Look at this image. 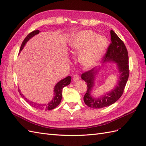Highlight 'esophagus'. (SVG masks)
<instances>
[{
	"mask_svg": "<svg viewBox=\"0 0 146 146\" xmlns=\"http://www.w3.org/2000/svg\"><path fill=\"white\" fill-rule=\"evenodd\" d=\"M73 81H77L80 80V76L78 75V74H74L73 76Z\"/></svg>",
	"mask_w": 146,
	"mask_h": 146,
	"instance_id": "obj_1",
	"label": "esophagus"
}]
</instances>
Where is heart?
<instances>
[{
    "instance_id": "b5f03b06",
    "label": "heart",
    "mask_w": 146,
    "mask_h": 146,
    "mask_svg": "<svg viewBox=\"0 0 146 146\" xmlns=\"http://www.w3.org/2000/svg\"><path fill=\"white\" fill-rule=\"evenodd\" d=\"M68 46L72 53L80 52L78 57L80 63L90 68L98 64L102 58L107 46V39L92 31L83 30L71 36Z\"/></svg>"
}]
</instances>
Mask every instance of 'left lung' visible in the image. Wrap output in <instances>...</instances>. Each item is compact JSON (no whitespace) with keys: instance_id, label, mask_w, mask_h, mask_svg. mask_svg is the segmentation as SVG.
<instances>
[{"instance_id":"obj_1","label":"left lung","mask_w":146,"mask_h":146,"mask_svg":"<svg viewBox=\"0 0 146 146\" xmlns=\"http://www.w3.org/2000/svg\"><path fill=\"white\" fill-rule=\"evenodd\" d=\"M111 43L108 48L107 52L103 60L104 63H116L119 73L118 80L115 86L111 91L104 93L103 95L96 97L92 95V91L95 86L96 77L101 70V66L99 68H94L82 74L81 79L87 83V91L84 96V102L92 109L110 106L116 102L123 94L126 84L129 77L128 54L125 44L113 31H110Z\"/></svg>"}]
</instances>
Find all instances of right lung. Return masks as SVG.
I'll use <instances>...</instances> for the list:
<instances>
[{"mask_svg":"<svg viewBox=\"0 0 146 146\" xmlns=\"http://www.w3.org/2000/svg\"><path fill=\"white\" fill-rule=\"evenodd\" d=\"M39 30H35L33 31V32L30 33L29 34L25 37V39L23 41V42L21 44V46L20 47V52L23 50L24 48L25 44H27L28 41L33 36L35 35L39 34ZM71 80H72V78L71 76H67L64 79H62V80L59 81L58 83L55 84L54 89V96L53 98L50 100V102H48L46 104H39L36 103L35 102L31 101V100H28L27 98H26L25 96L22 94L20 91V89H18V91H19L20 95L24 99L26 100V102H28L29 105L33 107H35L37 109H40V110H50L55 109L56 107H57L60 103L61 102V100L62 99V89L65 86H66L70 84L71 83Z\"/></svg>","mask_w":146,"mask_h":146,"instance_id":"obj_1","label":"right lung"}]
</instances>
